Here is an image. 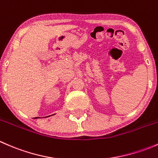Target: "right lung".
I'll use <instances>...</instances> for the list:
<instances>
[{
	"label": "right lung",
	"instance_id": "1",
	"mask_svg": "<svg viewBox=\"0 0 158 158\" xmlns=\"http://www.w3.org/2000/svg\"><path fill=\"white\" fill-rule=\"evenodd\" d=\"M38 118H39V117H38ZM36 118H37V117H36Z\"/></svg>",
	"mask_w": 158,
	"mask_h": 158
}]
</instances>
